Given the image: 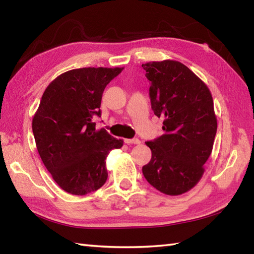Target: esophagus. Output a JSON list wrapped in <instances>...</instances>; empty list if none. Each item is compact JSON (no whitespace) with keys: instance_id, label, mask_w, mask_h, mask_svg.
<instances>
[{"instance_id":"34e87169","label":"esophagus","mask_w":254,"mask_h":254,"mask_svg":"<svg viewBox=\"0 0 254 254\" xmlns=\"http://www.w3.org/2000/svg\"><path fill=\"white\" fill-rule=\"evenodd\" d=\"M124 143L136 145V144H139V143H141V141H139L138 138H127V139H124Z\"/></svg>"}]
</instances>
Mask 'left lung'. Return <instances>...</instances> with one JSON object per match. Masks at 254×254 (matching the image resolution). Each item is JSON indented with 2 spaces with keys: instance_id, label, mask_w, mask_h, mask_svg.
Here are the masks:
<instances>
[{
  "instance_id": "1",
  "label": "left lung",
  "mask_w": 254,
  "mask_h": 254,
  "mask_svg": "<svg viewBox=\"0 0 254 254\" xmlns=\"http://www.w3.org/2000/svg\"><path fill=\"white\" fill-rule=\"evenodd\" d=\"M142 67L150 82L152 109L165 118V134L145 143L152 159L143 166V175L158 191L180 195L201 180L212 153L217 131L213 97L203 80L180 62H148Z\"/></svg>"
}]
</instances>
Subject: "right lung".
Instances as JSON below:
<instances>
[{
	"label": "right lung",
	"mask_w": 254,
	"mask_h": 254,
	"mask_svg": "<svg viewBox=\"0 0 254 254\" xmlns=\"http://www.w3.org/2000/svg\"><path fill=\"white\" fill-rule=\"evenodd\" d=\"M123 67H83L53 79L32 119L42 163L62 190L74 195L98 190L108 178L106 159L122 139L96 130L106 86Z\"/></svg>",
	"instance_id": "1"
}]
</instances>
